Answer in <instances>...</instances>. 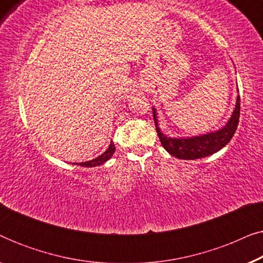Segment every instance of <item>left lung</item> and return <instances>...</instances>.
I'll return each instance as SVG.
<instances>
[{
    "instance_id": "left-lung-1",
    "label": "left lung",
    "mask_w": 263,
    "mask_h": 263,
    "mask_svg": "<svg viewBox=\"0 0 263 263\" xmlns=\"http://www.w3.org/2000/svg\"><path fill=\"white\" fill-rule=\"evenodd\" d=\"M240 115V98L237 97V103L235 111H233L231 118L228 124L220 130L210 133L207 135L196 136V138L189 139H172L165 136L160 129L158 128V121L156 116V110L153 109V120L156 123V129L158 133L161 145L167 151L171 156L177 157L179 159H199L207 156H211L222 147L228 145L232 136L235 135L237 125L239 122Z\"/></svg>"
}]
</instances>
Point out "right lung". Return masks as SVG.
I'll list each match as a JSON object with an SVG mask.
<instances>
[{"instance_id": "obj_1", "label": "right lung", "mask_w": 263, "mask_h": 263, "mask_svg": "<svg viewBox=\"0 0 263 263\" xmlns=\"http://www.w3.org/2000/svg\"><path fill=\"white\" fill-rule=\"evenodd\" d=\"M114 153H115V143L111 141L109 148H107L105 152L102 154V156H99L98 158H96V159L85 161V163H79V165H80V166H85V167L98 166V165H102L103 163H105L106 160H109L110 158L112 157Z\"/></svg>"}]
</instances>
